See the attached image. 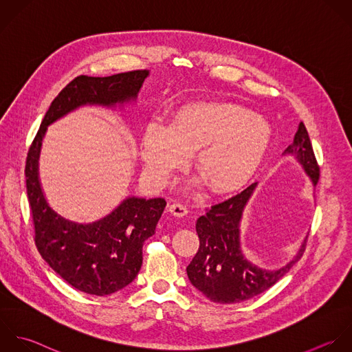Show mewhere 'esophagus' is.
<instances>
[{
    "instance_id": "1",
    "label": "esophagus",
    "mask_w": 352,
    "mask_h": 352,
    "mask_svg": "<svg viewBox=\"0 0 352 352\" xmlns=\"http://www.w3.org/2000/svg\"><path fill=\"white\" fill-rule=\"evenodd\" d=\"M168 211L173 214V215H175V217H185V215H188V208L184 206V204H181V203H174V204H171L170 206V208H168Z\"/></svg>"
}]
</instances>
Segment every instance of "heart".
<instances>
[{
	"label": "heart",
	"mask_w": 352,
	"mask_h": 352,
	"mask_svg": "<svg viewBox=\"0 0 352 352\" xmlns=\"http://www.w3.org/2000/svg\"><path fill=\"white\" fill-rule=\"evenodd\" d=\"M272 124L229 102L197 101L179 107L168 120L149 123L141 138L148 174L164 184L195 151L193 166L214 193L240 189L254 175L272 142Z\"/></svg>",
	"instance_id": "heart-1"
}]
</instances>
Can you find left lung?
<instances>
[{
	"label": "left lung",
	"instance_id": "left-lung-1",
	"mask_svg": "<svg viewBox=\"0 0 352 352\" xmlns=\"http://www.w3.org/2000/svg\"><path fill=\"white\" fill-rule=\"evenodd\" d=\"M285 153L296 156L313 184H318L320 166L303 122ZM256 185L258 182L211 206L197 219L196 232L200 247L186 273L192 285L215 303H240L261 295L280 281L305 254L307 237L296 256L281 269L266 270L247 261L240 245V222Z\"/></svg>",
	"mask_w": 352,
	"mask_h": 352
}]
</instances>
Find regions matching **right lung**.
<instances>
[{
	"label": "right lung",
	"instance_id": "obj_1",
	"mask_svg": "<svg viewBox=\"0 0 352 352\" xmlns=\"http://www.w3.org/2000/svg\"><path fill=\"white\" fill-rule=\"evenodd\" d=\"M146 69L111 76L79 75L52 101L25 159V188L32 214L35 245L45 262L80 292L105 296L127 287L142 265V245L155 234L166 200L127 197L109 215L82 225L56 214L38 178V159L46 127L80 105H104L135 100Z\"/></svg>",
	"mask_w": 352,
	"mask_h": 352
}]
</instances>
